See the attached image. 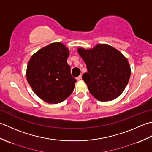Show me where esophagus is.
<instances>
[{
	"instance_id": "obj_1",
	"label": "esophagus",
	"mask_w": 152,
	"mask_h": 152,
	"mask_svg": "<svg viewBox=\"0 0 152 152\" xmlns=\"http://www.w3.org/2000/svg\"><path fill=\"white\" fill-rule=\"evenodd\" d=\"M81 79H82V75H79V76L77 78V80H81Z\"/></svg>"
}]
</instances>
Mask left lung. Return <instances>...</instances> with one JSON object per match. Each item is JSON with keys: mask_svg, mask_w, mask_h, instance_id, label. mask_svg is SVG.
<instances>
[{"mask_svg": "<svg viewBox=\"0 0 152 152\" xmlns=\"http://www.w3.org/2000/svg\"><path fill=\"white\" fill-rule=\"evenodd\" d=\"M88 73L82 77L91 94L101 102L113 100L121 94L131 77L127 59L116 48L107 44L94 48L77 49Z\"/></svg>", "mask_w": 152, "mask_h": 152, "instance_id": "8db88e82", "label": "left lung"}]
</instances>
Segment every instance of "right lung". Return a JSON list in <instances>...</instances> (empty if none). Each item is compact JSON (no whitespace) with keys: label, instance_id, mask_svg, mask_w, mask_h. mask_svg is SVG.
<instances>
[{"label":"right lung","instance_id":"right-lung-1","mask_svg":"<svg viewBox=\"0 0 152 152\" xmlns=\"http://www.w3.org/2000/svg\"><path fill=\"white\" fill-rule=\"evenodd\" d=\"M69 50L61 42H53L34 54L27 65V82L35 94L49 104L64 101L77 81L67 63Z\"/></svg>","mask_w":152,"mask_h":152}]
</instances>
